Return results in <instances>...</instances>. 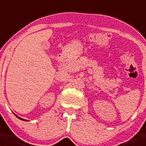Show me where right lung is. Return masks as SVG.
<instances>
[{"label":"right lung","instance_id":"1","mask_svg":"<svg viewBox=\"0 0 146 146\" xmlns=\"http://www.w3.org/2000/svg\"><path fill=\"white\" fill-rule=\"evenodd\" d=\"M16 116H17V115H16ZM17 117H18V118H19V119L22 120V121H26V120H24V119H23V118H20V117H18V116H17Z\"/></svg>","mask_w":146,"mask_h":146}]
</instances>
